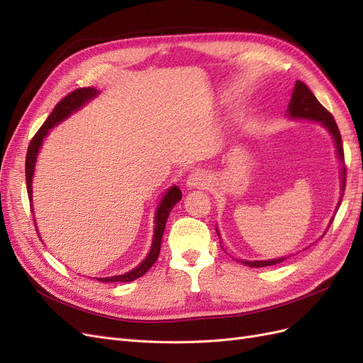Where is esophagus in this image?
<instances>
[{"instance_id":"obj_1","label":"esophagus","mask_w":363,"mask_h":363,"mask_svg":"<svg viewBox=\"0 0 363 363\" xmlns=\"http://www.w3.org/2000/svg\"><path fill=\"white\" fill-rule=\"evenodd\" d=\"M186 184H188V188H206V186L208 184V179H207V174L204 171H192L189 174L188 177V182H186Z\"/></svg>"}]
</instances>
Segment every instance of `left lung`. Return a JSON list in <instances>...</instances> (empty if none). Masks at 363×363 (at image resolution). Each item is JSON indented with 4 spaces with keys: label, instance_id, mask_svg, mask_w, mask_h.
<instances>
[{
    "label": "left lung",
    "instance_id": "left-lung-1",
    "mask_svg": "<svg viewBox=\"0 0 363 363\" xmlns=\"http://www.w3.org/2000/svg\"><path fill=\"white\" fill-rule=\"evenodd\" d=\"M286 113L292 119H309V121H316V123H320L321 125H324L328 131H330V135L335 140L339 160L344 162L342 139H340V133H339V128L336 125L335 118L320 101L316 100V96L311 92L309 87H307L300 80H296V83H295L292 98H291V103L288 106ZM345 175H347V171H345V167H344L342 172H340V179H342V186H340V188H342V192L345 191V179H347ZM340 195H344V194H340ZM340 201H342V199H339V203H337L336 208H339ZM216 233H218V230H216ZM218 236H219V233H218ZM284 259H286V257H279V259H271V260H252V262L240 260V263H244V265L252 267V268H262V267L277 265V263L283 262Z\"/></svg>",
    "mask_w": 363,
    "mask_h": 363
}]
</instances>
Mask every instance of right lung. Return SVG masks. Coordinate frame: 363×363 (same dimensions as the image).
I'll return each instance as SVG.
<instances>
[{
	"label": "right lung",
	"instance_id": "add662e5",
	"mask_svg": "<svg viewBox=\"0 0 363 363\" xmlns=\"http://www.w3.org/2000/svg\"><path fill=\"white\" fill-rule=\"evenodd\" d=\"M98 95V91L94 89V87H80V89H75L71 94H68L67 96L60 100L56 107L52 108L51 115L47 118L43 125L38 130V133L35 135V138L31 139L28 150H27V157H26V182H27V192H28V199L31 200V183H33V172H35V164H36V159H38V152L39 148L43 142V138L48 135L50 128H52L54 125H57L59 123H62L63 119H67L71 113L79 111L80 107H83L87 101H91L94 96ZM182 200V191L177 188V186H172L167 192H164L163 199L159 203L157 212H156V218H155V236H152V244H151V250L148 252V256L142 260V263L139 267H136L135 269H131L123 276H113V277H103L98 279L100 281L104 283H113V281H133L139 277L144 276V274L155 265L159 252H160V242H162V236L164 232V224H167V219L169 216V212L172 211V207L177 204ZM38 232V228H36Z\"/></svg>",
	"mask_w": 363,
	"mask_h": 363
}]
</instances>
